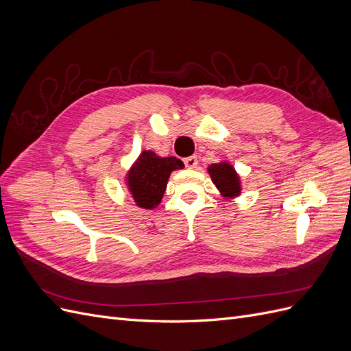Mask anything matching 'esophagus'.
<instances>
[{
    "instance_id": "34e87169",
    "label": "esophagus",
    "mask_w": 351,
    "mask_h": 351,
    "mask_svg": "<svg viewBox=\"0 0 351 351\" xmlns=\"http://www.w3.org/2000/svg\"><path fill=\"white\" fill-rule=\"evenodd\" d=\"M184 165H186L187 168H196V165H197V156L193 155V156L186 158V159H184Z\"/></svg>"
}]
</instances>
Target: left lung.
I'll list each match as a JSON object with an SVG mask.
<instances>
[{"label":"left lung","instance_id":"obj_1","mask_svg":"<svg viewBox=\"0 0 351 351\" xmlns=\"http://www.w3.org/2000/svg\"><path fill=\"white\" fill-rule=\"evenodd\" d=\"M208 173L212 178V183L217 186L222 197L234 199L241 193V182L236 173L234 167L227 161H221L218 164H210L208 167Z\"/></svg>","mask_w":351,"mask_h":351}]
</instances>
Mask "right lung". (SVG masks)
Returning a JSON list of instances; mask_svg holds the SVG:
<instances>
[{"label": "right lung", "mask_w": 351, "mask_h": 351, "mask_svg": "<svg viewBox=\"0 0 351 351\" xmlns=\"http://www.w3.org/2000/svg\"><path fill=\"white\" fill-rule=\"evenodd\" d=\"M180 168H184V164L176 156L161 158L152 151H143L125 174V184L136 205L156 208L165 193L169 174Z\"/></svg>", "instance_id": "right-lung-1"}]
</instances>
